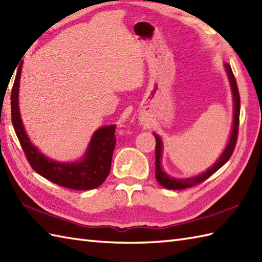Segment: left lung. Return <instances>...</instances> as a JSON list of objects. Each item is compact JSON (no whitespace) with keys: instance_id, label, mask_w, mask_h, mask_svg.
Returning <instances> with one entry per match:
<instances>
[{"instance_id":"1","label":"left lung","mask_w":262,"mask_h":262,"mask_svg":"<svg viewBox=\"0 0 262 262\" xmlns=\"http://www.w3.org/2000/svg\"><path fill=\"white\" fill-rule=\"evenodd\" d=\"M224 68L226 71L227 77H229L232 96H233V125H232V132L229 138V142H227V145L224 148L223 153L221 154V157L217 159L216 162L213 164V166H210L209 169L203 172L202 174L191 177V178H181V179H177V178H173L166 173V172L163 170L162 165H161L162 153H163V143H162V140H161V137L158 134L153 133L155 140H157V146H155V177H157V180L160 185L166 189H171V190H180V189L190 188L198 185L200 182H203L211 174L215 173V172L220 168H222V166H223L227 161L230 160L233 151H234L236 138H237L238 120H240V94H238L237 84H236L235 77L233 75L231 66L229 64H224Z\"/></svg>"}]
</instances>
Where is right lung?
Wrapping results in <instances>:
<instances>
[{
  "mask_svg": "<svg viewBox=\"0 0 262 262\" xmlns=\"http://www.w3.org/2000/svg\"><path fill=\"white\" fill-rule=\"evenodd\" d=\"M21 62L16 71L11 93V118L15 134L28 162L37 173L58 186L74 190H90L102 185L111 168L116 145V125L102 126L93 133L82 159L75 162H59L43 155L27 135L19 109V86L22 72Z\"/></svg>",
  "mask_w": 262,
  "mask_h": 262,
  "instance_id": "add662e5",
  "label": "right lung"
}]
</instances>
